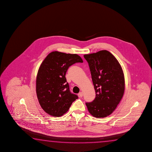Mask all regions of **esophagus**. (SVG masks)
I'll return each mask as SVG.
<instances>
[{"label": "esophagus", "instance_id": "obj_1", "mask_svg": "<svg viewBox=\"0 0 152 152\" xmlns=\"http://www.w3.org/2000/svg\"><path fill=\"white\" fill-rule=\"evenodd\" d=\"M78 95L80 97H83V93L82 92H80V93H79V94H78Z\"/></svg>", "mask_w": 152, "mask_h": 152}]
</instances>
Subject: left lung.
<instances>
[{
	"label": "left lung",
	"mask_w": 152,
	"mask_h": 152,
	"mask_svg": "<svg viewBox=\"0 0 152 152\" xmlns=\"http://www.w3.org/2000/svg\"><path fill=\"white\" fill-rule=\"evenodd\" d=\"M88 63L96 97L86 103L88 110L96 118H105L113 113L124 96V72L118 60L106 50L85 55Z\"/></svg>",
	"instance_id": "1"
}]
</instances>
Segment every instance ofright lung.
I'll return each mask as SVG.
<instances>
[{"mask_svg": "<svg viewBox=\"0 0 152 152\" xmlns=\"http://www.w3.org/2000/svg\"><path fill=\"white\" fill-rule=\"evenodd\" d=\"M76 63H83L77 54L55 51L47 56L39 69L37 95L42 108L50 115H63L78 98L77 95L71 93L65 77L69 67Z\"/></svg>", "mask_w": 152, "mask_h": 152, "instance_id": "right-lung-1", "label": "right lung"}]
</instances>
